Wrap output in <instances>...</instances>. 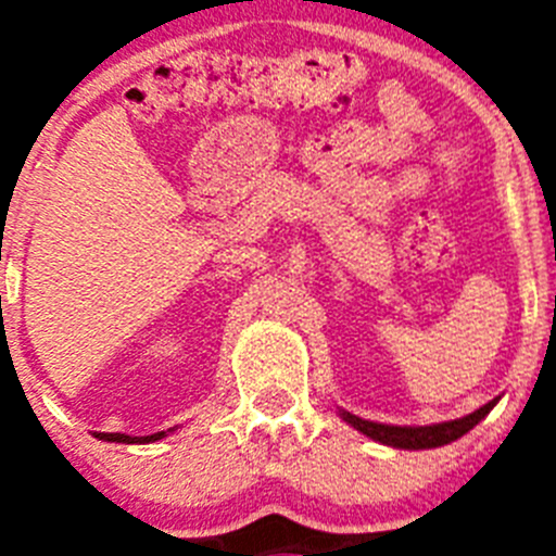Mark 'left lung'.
Wrapping results in <instances>:
<instances>
[{"label": "left lung", "mask_w": 556, "mask_h": 556, "mask_svg": "<svg viewBox=\"0 0 556 556\" xmlns=\"http://www.w3.org/2000/svg\"><path fill=\"white\" fill-rule=\"evenodd\" d=\"M495 404H498V397L481 406V409H476L473 415L459 417V420H448V424H434V426H384V424H372V420H362V417L351 415V412H342V417H345L353 429L372 437L376 443L392 445V448L420 451V448H437V445H448L454 443V440H459V437L468 434V431L473 429V426L479 424L481 417L488 415Z\"/></svg>", "instance_id": "8db88e82"}]
</instances>
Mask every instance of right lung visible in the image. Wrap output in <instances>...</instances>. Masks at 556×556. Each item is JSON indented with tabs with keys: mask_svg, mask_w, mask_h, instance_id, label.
<instances>
[{
	"mask_svg": "<svg viewBox=\"0 0 556 556\" xmlns=\"http://www.w3.org/2000/svg\"><path fill=\"white\" fill-rule=\"evenodd\" d=\"M100 440H108V443H155L161 437H166V431H159V434L150 437H130V434H97Z\"/></svg>",
	"mask_w": 556,
	"mask_h": 556,
	"instance_id": "obj_1",
	"label": "right lung"
}]
</instances>
